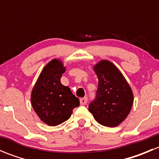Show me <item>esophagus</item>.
I'll return each instance as SVG.
<instances>
[{
  "label": "esophagus",
  "mask_w": 159,
  "mask_h": 159,
  "mask_svg": "<svg viewBox=\"0 0 159 159\" xmlns=\"http://www.w3.org/2000/svg\"><path fill=\"white\" fill-rule=\"evenodd\" d=\"M88 102V98H82L80 99V104L81 105H86V103Z\"/></svg>",
  "instance_id": "1"
}]
</instances>
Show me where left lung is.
Instances as JSON below:
<instances>
[{"mask_svg":"<svg viewBox=\"0 0 159 159\" xmlns=\"http://www.w3.org/2000/svg\"><path fill=\"white\" fill-rule=\"evenodd\" d=\"M98 78L96 98L89 110L94 119L106 127H117L129 115L134 102L129 84L119 69L108 60L93 66Z\"/></svg>","mask_w":159,"mask_h":159,"instance_id":"1","label":"left lung"}]
</instances>
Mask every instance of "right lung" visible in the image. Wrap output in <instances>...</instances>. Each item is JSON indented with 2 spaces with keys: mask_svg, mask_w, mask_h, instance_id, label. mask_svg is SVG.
Masks as SVG:
<instances>
[{
  "mask_svg": "<svg viewBox=\"0 0 159 159\" xmlns=\"http://www.w3.org/2000/svg\"><path fill=\"white\" fill-rule=\"evenodd\" d=\"M66 67L60 59L54 58L44 66L30 94L33 109L40 119L49 126L65 122L73 109L79 106V99L68 86L61 83Z\"/></svg>",
  "mask_w": 159,
  "mask_h": 159,
  "instance_id": "add662e5",
  "label": "right lung"
}]
</instances>
